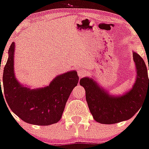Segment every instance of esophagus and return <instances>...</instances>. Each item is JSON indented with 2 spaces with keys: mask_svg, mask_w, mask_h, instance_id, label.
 <instances>
[{
  "mask_svg": "<svg viewBox=\"0 0 149 149\" xmlns=\"http://www.w3.org/2000/svg\"><path fill=\"white\" fill-rule=\"evenodd\" d=\"M78 74L79 78H83L86 74V70L85 69H80L78 70Z\"/></svg>",
  "mask_w": 149,
  "mask_h": 149,
  "instance_id": "obj_1",
  "label": "esophagus"
}]
</instances>
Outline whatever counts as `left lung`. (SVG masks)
Masks as SVG:
<instances>
[{"mask_svg":"<svg viewBox=\"0 0 149 149\" xmlns=\"http://www.w3.org/2000/svg\"><path fill=\"white\" fill-rule=\"evenodd\" d=\"M136 69L134 84L122 95H111L88 77L81 78L80 85L85 90V97L90 113L97 122L114 124L131 118L141 109L146 94L149 95V79L144 61L133 52ZM149 69V66H148Z\"/></svg>","mask_w":149,"mask_h":149,"instance_id":"8db88e82","label":"left lung"}]
</instances>
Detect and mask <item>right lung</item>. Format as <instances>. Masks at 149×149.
<instances>
[{"label": "right lung", "instance_id": "add662e5", "mask_svg": "<svg viewBox=\"0 0 149 149\" xmlns=\"http://www.w3.org/2000/svg\"><path fill=\"white\" fill-rule=\"evenodd\" d=\"M14 52L13 42L8 50L9 57L3 76L5 97L10 109L27 123L37 125L57 123L73 89L78 85L79 78L77 72L74 70L58 75L44 88H26L15 78Z\"/></svg>", "mask_w": 149, "mask_h": 149}]
</instances>
